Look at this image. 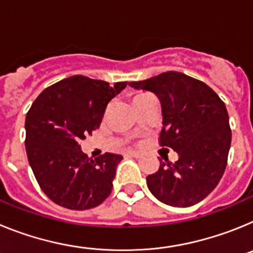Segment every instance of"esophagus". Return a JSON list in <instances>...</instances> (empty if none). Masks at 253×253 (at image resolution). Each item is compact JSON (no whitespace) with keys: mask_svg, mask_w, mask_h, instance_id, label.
Wrapping results in <instances>:
<instances>
[{"mask_svg":"<svg viewBox=\"0 0 253 253\" xmlns=\"http://www.w3.org/2000/svg\"><path fill=\"white\" fill-rule=\"evenodd\" d=\"M126 156H128V157H134V158H139V157H142V154H140L139 152H134V151H129V152H126Z\"/></svg>","mask_w":253,"mask_h":253,"instance_id":"1","label":"esophagus"}]
</instances>
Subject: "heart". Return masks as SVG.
<instances>
[{
	"label": "heart",
	"instance_id": "heart-1",
	"mask_svg": "<svg viewBox=\"0 0 253 253\" xmlns=\"http://www.w3.org/2000/svg\"><path fill=\"white\" fill-rule=\"evenodd\" d=\"M149 97H152V95H149V93L139 92V93H137V95H135L133 97V104H138V102L143 101V100L149 99Z\"/></svg>",
	"mask_w": 253,
	"mask_h": 253
}]
</instances>
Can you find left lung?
Wrapping results in <instances>:
<instances>
[{"label": "left lung", "instance_id": "left-lung-1", "mask_svg": "<svg viewBox=\"0 0 253 253\" xmlns=\"http://www.w3.org/2000/svg\"><path fill=\"white\" fill-rule=\"evenodd\" d=\"M134 88L156 93L162 106L160 146L177 152L147 176L151 193L171 207L187 208L207 198L227 167L232 130L224 102L207 84L181 72L161 73Z\"/></svg>", "mask_w": 253, "mask_h": 253}]
</instances>
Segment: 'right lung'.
<instances>
[{"label":"right lung","instance_id":"right-lung-1","mask_svg":"<svg viewBox=\"0 0 253 253\" xmlns=\"http://www.w3.org/2000/svg\"><path fill=\"white\" fill-rule=\"evenodd\" d=\"M125 86L77 75L46 87L33 102L25 119L26 154L53 203L86 210L110 195L123 156L106 152L92 160L78 143L100 128L107 104Z\"/></svg>","mask_w":253,"mask_h":253}]
</instances>
